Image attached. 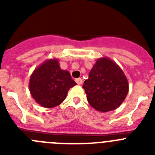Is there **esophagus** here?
I'll use <instances>...</instances> for the list:
<instances>
[{"instance_id": "34e87169", "label": "esophagus", "mask_w": 155, "mask_h": 155, "mask_svg": "<svg viewBox=\"0 0 155 155\" xmlns=\"http://www.w3.org/2000/svg\"><path fill=\"white\" fill-rule=\"evenodd\" d=\"M75 81L77 82V84H82V79L81 78H77L75 80Z\"/></svg>"}]
</instances>
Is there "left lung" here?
<instances>
[{
  "instance_id": "1",
  "label": "left lung",
  "mask_w": 155,
  "mask_h": 155,
  "mask_svg": "<svg viewBox=\"0 0 155 155\" xmlns=\"http://www.w3.org/2000/svg\"><path fill=\"white\" fill-rule=\"evenodd\" d=\"M83 88L91 107L105 113L115 110L125 100L129 91L127 77L119 65L108 57L97 60Z\"/></svg>"
}]
</instances>
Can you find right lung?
I'll return each mask as SVG.
<instances>
[{"label":"right lung","instance_id":"1","mask_svg":"<svg viewBox=\"0 0 155 155\" xmlns=\"http://www.w3.org/2000/svg\"><path fill=\"white\" fill-rule=\"evenodd\" d=\"M77 83L69 71L62 70L57 59H49L35 68L28 83L31 95L44 108L56 107L62 103L71 87Z\"/></svg>","mask_w":155,"mask_h":155}]
</instances>
